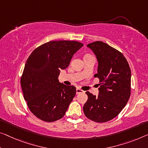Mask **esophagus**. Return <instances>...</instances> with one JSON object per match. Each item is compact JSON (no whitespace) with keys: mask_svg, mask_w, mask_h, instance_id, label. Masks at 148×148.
Instances as JSON below:
<instances>
[{"mask_svg":"<svg viewBox=\"0 0 148 148\" xmlns=\"http://www.w3.org/2000/svg\"><path fill=\"white\" fill-rule=\"evenodd\" d=\"M84 91L80 89V88H76V94H80V93H83Z\"/></svg>","mask_w":148,"mask_h":148,"instance_id":"1","label":"esophagus"}]
</instances>
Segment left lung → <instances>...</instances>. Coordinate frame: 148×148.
<instances>
[{"mask_svg": "<svg viewBox=\"0 0 148 148\" xmlns=\"http://www.w3.org/2000/svg\"><path fill=\"white\" fill-rule=\"evenodd\" d=\"M96 56L100 85L98 96L89 92L84 105L85 116L94 122H106L115 118L128 102L131 94V70L122 52L102 41L87 45Z\"/></svg>", "mask_w": 148, "mask_h": 148, "instance_id": "1", "label": "left lung"}]
</instances>
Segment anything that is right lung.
<instances>
[{
	"label": "right lung",
	"mask_w": 148,
	"mask_h": 148,
	"mask_svg": "<svg viewBox=\"0 0 148 148\" xmlns=\"http://www.w3.org/2000/svg\"><path fill=\"white\" fill-rule=\"evenodd\" d=\"M83 45L73 40L50 41L37 47L28 58L21 84L28 108L41 120L52 122L65 115L76 88L59 82L58 78L60 70L69 66Z\"/></svg>",
	"instance_id": "add662e5"
}]
</instances>
